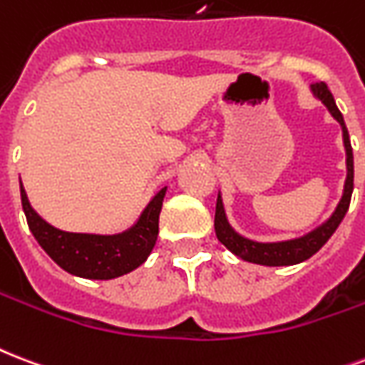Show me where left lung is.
<instances>
[{
	"label": "left lung",
	"instance_id": "1",
	"mask_svg": "<svg viewBox=\"0 0 365 365\" xmlns=\"http://www.w3.org/2000/svg\"><path fill=\"white\" fill-rule=\"evenodd\" d=\"M314 97L325 105V108L329 110V115L341 124L343 130V143L344 153H346V180H344L343 197L339 201L337 208L333 210L329 218L325 220L324 224H319L318 227H314L312 232L304 233L300 237L287 239V241H272V243H262V241H255L241 235L232 227V224L227 222L226 208H224V201L222 195L218 193V201H216V214H214V230H216V237L227 250H232L235 257L247 262L260 264V266H293V264L304 262L308 258L316 255L325 243L327 239L335 233L339 224L343 222L344 214L349 210L350 197H352V189H354V157H352V147H350L349 130L344 126V118L341 115V110L335 105V99L331 96V91L327 90V86L324 82L312 83L310 86Z\"/></svg>",
	"mask_w": 365,
	"mask_h": 365
}]
</instances>
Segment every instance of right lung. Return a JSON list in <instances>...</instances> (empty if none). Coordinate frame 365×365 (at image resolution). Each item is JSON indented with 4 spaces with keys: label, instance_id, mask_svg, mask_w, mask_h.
<instances>
[{
    "label": "right lung",
    "instance_id": "right-lung-1",
    "mask_svg": "<svg viewBox=\"0 0 365 365\" xmlns=\"http://www.w3.org/2000/svg\"><path fill=\"white\" fill-rule=\"evenodd\" d=\"M166 187H163L139 214L138 222L126 232L101 235V233H72L51 226L36 212L21 182L22 210L28 227L51 257L55 264L78 277L86 279H115L139 268L151 255L158 237V214L163 208Z\"/></svg>",
    "mask_w": 365,
    "mask_h": 365
}]
</instances>
